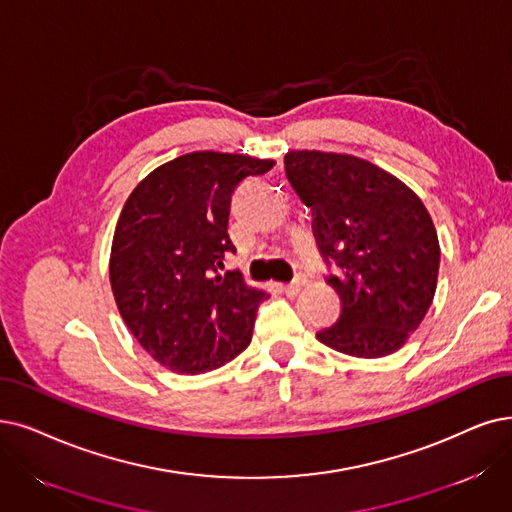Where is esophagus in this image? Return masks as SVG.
Listing matches in <instances>:
<instances>
[{"instance_id":"34e87169","label":"esophagus","mask_w":512,"mask_h":512,"mask_svg":"<svg viewBox=\"0 0 512 512\" xmlns=\"http://www.w3.org/2000/svg\"><path fill=\"white\" fill-rule=\"evenodd\" d=\"M302 288H304V277H296L292 283L283 285V292L288 294V296H298Z\"/></svg>"}]
</instances>
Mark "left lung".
<instances>
[{
  "instance_id": "left-lung-1",
  "label": "left lung",
  "mask_w": 512,
  "mask_h": 512,
  "mask_svg": "<svg viewBox=\"0 0 512 512\" xmlns=\"http://www.w3.org/2000/svg\"><path fill=\"white\" fill-rule=\"evenodd\" d=\"M290 185L313 210V233L336 275L342 309L317 332L330 349L386 357L418 330L437 290L441 248L431 214L403 182L355 155L288 151Z\"/></svg>"
}]
</instances>
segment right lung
Listing matches in <instances>:
<instances>
[{
	"mask_svg": "<svg viewBox=\"0 0 512 512\" xmlns=\"http://www.w3.org/2000/svg\"><path fill=\"white\" fill-rule=\"evenodd\" d=\"M273 159L195 151L155 168L119 214L109 279L121 319L157 363L176 374H203L248 349L256 309L269 294L239 271L227 233L231 197Z\"/></svg>",
	"mask_w": 512,
	"mask_h": 512,
	"instance_id": "1",
	"label": "right lung"
}]
</instances>
